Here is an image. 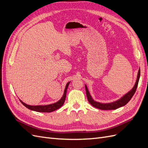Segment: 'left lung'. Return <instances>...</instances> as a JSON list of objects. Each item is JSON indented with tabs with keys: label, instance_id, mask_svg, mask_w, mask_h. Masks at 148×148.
Segmentation results:
<instances>
[{
	"label": "left lung",
	"instance_id": "obj_1",
	"mask_svg": "<svg viewBox=\"0 0 148 148\" xmlns=\"http://www.w3.org/2000/svg\"><path fill=\"white\" fill-rule=\"evenodd\" d=\"M140 69H139L138 70V76H137V79L136 83L135 84V86L133 88L132 90L128 92L127 94H126L125 96H123L120 99L115 101L114 102H111V103H107V104H102V103L96 102L95 101H94L92 99V98L91 97L90 94H89L88 89L87 88V86L85 85V89H86V96L90 104L94 106L96 108L99 109L101 110H114V109H117L120 107H122L125 105H126L127 103L130 101V99L132 98L133 96L134 95V94L135 93L136 88L138 86V84L139 82V79H140Z\"/></svg>",
	"mask_w": 148,
	"mask_h": 148
}]
</instances>
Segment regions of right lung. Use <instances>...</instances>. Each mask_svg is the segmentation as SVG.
<instances>
[{
	"instance_id": "obj_1",
	"label": "right lung",
	"mask_w": 148,
	"mask_h": 148,
	"mask_svg": "<svg viewBox=\"0 0 148 148\" xmlns=\"http://www.w3.org/2000/svg\"><path fill=\"white\" fill-rule=\"evenodd\" d=\"M69 83L70 82H69L66 85L63 96L62 97V98L59 101L56 103H53V104L46 105V106H29V105L26 104L25 103L22 102L21 100H20V102L22 103V104L30 110L39 112H51L52 111H54L58 109H59L61 106H63L66 98L67 88H68Z\"/></svg>"
}]
</instances>
